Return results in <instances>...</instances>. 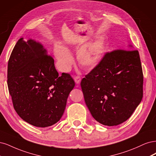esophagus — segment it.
I'll return each mask as SVG.
<instances>
[{"label": "esophagus", "mask_w": 156, "mask_h": 156, "mask_svg": "<svg viewBox=\"0 0 156 156\" xmlns=\"http://www.w3.org/2000/svg\"><path fill=\"white\" fill-rule=\"evenodd\" d=\"M74 80L75 82H76L77 84H79L80 83V82H81V77H80L79 75H77V76H75L74 78Z\"/></svg>", "instance_id": "obj_1"}]
</instances>
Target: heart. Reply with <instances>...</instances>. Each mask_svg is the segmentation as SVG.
<instances>
[{"label": "heart", "mask_w": 156, "mask_h": 156, "mask_svg": "<svg viewBox=\"0 0 156 156\" xmlns=\"http://www.w3.org/2000/svg\"><path fill=\"white\" fill-rule=\"evenodd\" d=\"M54 55L59 67L64 71H68L73 63L74 59L68 50L62 45L54 47ZM105 52V40L98 37L91 43L80 48L78 52L80 65L85 68H91L96 65Z\"/></svg>", "instance_id": "heart-1"}]
</instances>
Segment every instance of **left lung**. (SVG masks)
Instances as JSON below:
<instances>
[{
    "label": "left lung",
    "mask_w": 156,
    "mask_h": 156,
    "mask_svg": "<svg viewBox=\"0 0 156 156\" xmlns=\"http://www.w3.org/2000/svg\"><path fill=\"white\" fill-rule=\"evenodd\" d=\"M85 104L93 118L113 126L128 120L143 96V73L137 50L107 52L82 80Z\"/></svg>",
    "instance_id": "1"
}]
</instances>
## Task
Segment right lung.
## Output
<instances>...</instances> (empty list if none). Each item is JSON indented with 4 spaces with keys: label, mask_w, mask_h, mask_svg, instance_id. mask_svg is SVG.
Returning <instances> with one entry per match:
<instances>
[{
    "label": "right lung",
    "mask_w": 156,
    "mask_h": 156,
    "mask_svg": "<svg viewBox=\"0 0 156 156\" xmlns=\"http://www.w3.org/2000/svg\"><path fill=\"white\" fill-rule=\"evenodd\" d=\"M8 86L16 112L24 121L45 128L62 118L75 85L71 74L59 76L53 58L34 40L20 39L8 65Z\"/></svg>",
    "instance_id": "obj_1"
}]
</instances>
